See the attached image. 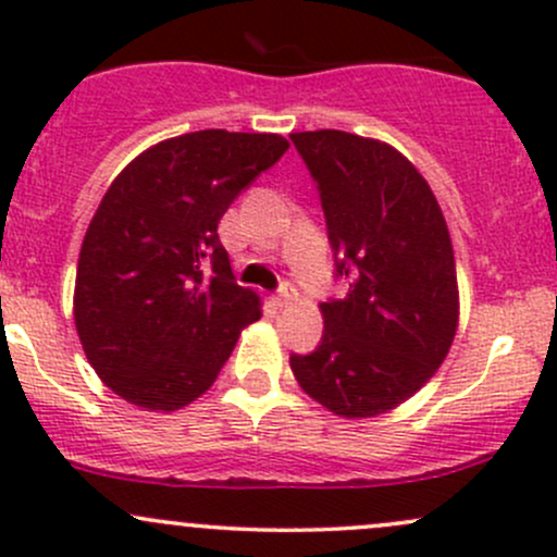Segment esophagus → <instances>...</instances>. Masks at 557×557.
<instances>
[{"instance_id": "34e87169", "label": "esophagus", "mask_w": 557, "mask_h": 557, "mask_svg": "<svg viewBox=\"0 0 557 557\" xmlns=\"http://www.w3.org/2000/svg\"><path fill=\"white\" fill-rule=\"evenodd\" d=\"M296 301H298L296 285L283 283V288H280L277 296H274V304H277V307H290V304H296Z\"/></svg>"}]
</instances>
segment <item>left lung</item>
<instances>
[{"mask_svg":"<svg viewBox=\"0 0 557 557\" xmlns=\"http://www.w3.org/2000/svg\"><path fill=\"white\" fill-rule=\"evenodd\" d=\"M325 211L335 274L348 296L320 304L322 341L290 370L346 420L375 418L418 394L444 362L460 320L455 250L420 171L381 139L296 132Z\"/></svg>","mask_w":557,"mask_h":557,"instance_id":"8db88e82","label":"left lung"}]
</instances>
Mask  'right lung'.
<instances>
[{"label": "right lung", "instance_id": "right-lung-1", "mask_svg": "<svg viewBox=\"0 0 557 557\" xmlns=\"http://www.w3.org/2000/svg\"><path fill=\"white\" fill-rule=\"evenodd\" d=\"M288 148L280 134L189 132L139 152L102 195L78 253L73 320L121 399L150 412L187 407L259 320L261 298L235 283L216 227Z\"/></svg>", "mask_w": 557, "mask_h": 557}]
</instances>
